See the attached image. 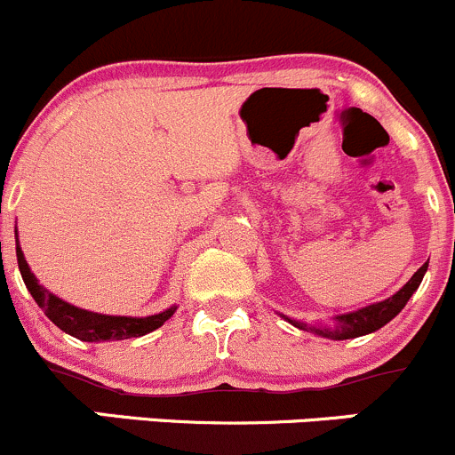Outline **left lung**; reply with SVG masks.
<instances>
[{
    "label": "left lung",
    "instance_id": "8db88e82",
    "mask_svg": "<svg viewBox=\"0 0 455 455\" xmlns=\"http://www.w3.org/2000/svg\"><path fill=\"white\" fill-rule=\"evenodd\" d=\"M425 272H427V263L422 265V267L418 269L411 278H409L407 285H404L400 291H395L391 299L380 300V303L370 305V307L358 309V312L336 316V327H331V330L330 327H307L305 323H294V321H290V323L291 325L300 327V330H312V331H316V334H321L323 339H331V340L356 339V336L371 334V331L380 330L382 325H387V323H389L391 318H394L395 314H398L400 309L407 305V300L411 299V294L418 290V285H420Z\"/></svg>",
    "mask_w": 455,
    "mask_h": 455
}]
</instances>
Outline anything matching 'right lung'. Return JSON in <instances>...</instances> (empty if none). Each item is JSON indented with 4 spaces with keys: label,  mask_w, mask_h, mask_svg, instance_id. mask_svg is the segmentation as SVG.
Returning a JSON list of instances; mask_svg holds the SVG:
<instances>
[{
    "label": "right lung",
    "mask_w": 455,
    "mask_h": 455,
    "mask_svg": "<svg viewBox=\"0 0 455 455\" xmlns=\"http://www.w3.org/2000/svg\"><path fill=\"white\" fill-rule=\"evenodd\" d=\"M17 263H20L21 278H24L26 287L37 300L39 307L44 309L48 318L60 327L66 334L75 336V339L85 340V343H99V340H124V339H137V336H146L155 331L156 327L164 325L177 307H170L165 312L155 314V316L146 318H130V316H106V314L85 312V309L75 307V305L66 303V300L57 299L48 290H44L37 283L35 274L30 272L28 263L24 259L20 243H17Z\"/></svg>",
    "instance_id": "1"
}]
</instances>
